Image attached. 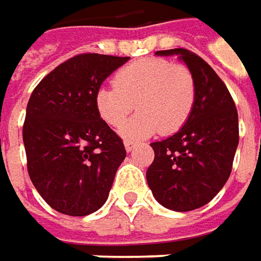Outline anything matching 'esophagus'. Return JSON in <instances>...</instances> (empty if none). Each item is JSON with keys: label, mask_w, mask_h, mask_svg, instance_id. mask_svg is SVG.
I'll return each mask as SVG.
<instances>
[{"label": "esophagus", "mask_w": 261, "mask_h": 261, "mask_svg": "<svg viewBox=\"0 0 261 261\" xmlns=\"http://www.w3.org/2000/svg\"><path fill=\"white\" fill-rule=\"evenodd\" d=\"M134 148H135V144H134L132 141H125V149L127 152H130Z\"/></svg>", "instance_id": "esophagus-1"}]
</instances>
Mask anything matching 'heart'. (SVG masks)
<instances>
[{
    "mask_svg": "<svg viewBox=\"0 0 261 261\" xmlns=\"http://www.w3.org/2000/svg\"><path fill=\"white\" fill-rule=\"evenodd\" d=\"M113 86L97 88L95 110L107 125L119 127L136 105L141 113L119 130L126 139L146 138L158 130L173 134L185 125L195 106L196 83L190 69L160 58L123 66L113 76Z\"/></svg>",
    "mask_w": 261,
    "mask_h": 261,
    "instance_id": "b5f03b06",
    "label": "heart"
}]
</instances>
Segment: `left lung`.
<instances>
[{
	"label": "left lung",
	"mask_w": 261,
	"mask_h": 261,
	"mask_svg": "<svg viewBox=\"0 0 261 261\" xmlns=\"http://www.w3.org/2000/svg\"><path fill=\"white\" fill-rule=\"evenodd\" d=\"M177 55L196 83L193 110L174 135L152 142L154 161L146 181L155 200L170 211L187 212L209 203L231 174L238 146V113L222 80L187 49L158 50Z\"/></svg>",
	"instance_id": "left-lung-1"
}]
</instances>
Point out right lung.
I'll return each mask as SVG.
<instances>
[{
  "label": "right lung",
  "mask_w": 261,
  "mask_h": 261,
  "mask_svg": "<svg viewBox=\"0 0 261 261\" xmlns=\"http://www.w3.org/2000/svg\"><path fill=\"white\" fill-rule=\"evenodd\" d=\"M129 56L84 54L56 66L33 90L25 109L27 170L55 211L86 216L105 205L123 142L98 116L94 94Z\"/></svg>",
  "instance_id": "1"
}]
</instances>
